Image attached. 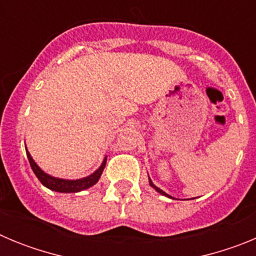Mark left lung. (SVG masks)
I'll return each instance as SVG.
<instances>
[{"instance_id":"8db88e82","label":"left lung","mask_w":256,"mask_h":256,"mask_svg":"<svg viewBox=\"0 0 256 256\" xmlns=\"http://www.w3.org/2000/svg\"><path fill=\"white\" fill-rule=\"evenodd\" d=\"M148 183H150V186L152 187V188L155 190L156 192H159L160 195H162V196H165V198H172V200H174V198H173V196L168 195V194H166V192H164V191H162V188H159V187H158V186H155V184H154V183H152V180H151V178H150V176H148Z\"/></svg>"}]
</instances>
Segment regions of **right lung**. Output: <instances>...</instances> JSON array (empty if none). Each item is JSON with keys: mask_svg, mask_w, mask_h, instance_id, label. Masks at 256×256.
<instances>
[{"mask_svg": "<svg viewBox=\"0 0 256 256\" xmlns=\"http://www.w3.org/2000/svg\"><path fill=\"white\" fill-rule=\"evenodd\" d=\"M26 156H28L29 164H30L32 169H33V172H34L36 177L40 180V182L42 183L44 187L51 190V191L62 192V194H76V192L84 191V190L90 188V187H92L94 184H96V183L98 182V180H100L104 169H105L106 160H108V156H105L100 166H98L94 173L87 176V177L78 178V180H65V178H58V177H54V176H50L48 173L42 170V169L37 165V162L33 160V158H32V155L29 154L26 146Z\"/></svg>", "mask_w": 256, "mask_h": 256, "instance_id": "1", "label": "right lung"}]
</instances>
